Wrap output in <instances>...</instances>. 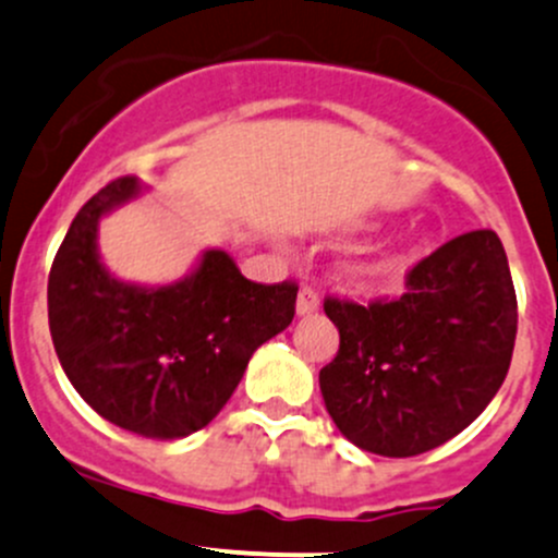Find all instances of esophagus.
<instances>
[{
  "label": "esophagus",
  "mask_w": 558,
  "mask_h": 558,
  "mask_svg": "<svg viewBox=\"0 0 558 558\" xmlns=\"http://www.w3.org/2000/svg\"><path fill=\"white\" fill-rule=\"evenodd\" d=\"M318 310H320L318 291H313V289H302V291H299V296H296V315H299V318H304V315L318 313Z\"/></svg>",
  "instance_id": "obj_1"
}]
</instances>
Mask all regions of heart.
Returning a JSON list of instances; mask_svg holds the SVG:
<instances>
[{
	"label": "heart",
	"mask_w": 558,
	"mask_h": 558,
	"mask_svg": "<svg viewBox=\"0 0 558 558\" xmlns=\"http://www.w3.org/2000/svg\"><path fill=\"white\" fill-rule=\"evenodd\" d=\"M396 264H398L396 256H379V259L368 262L366 267H363V275H366V278H372V280L385 278L387 272H392V269H396Z\"/></svg>",
	"instance_id": "obj_1"
}]
</instances>
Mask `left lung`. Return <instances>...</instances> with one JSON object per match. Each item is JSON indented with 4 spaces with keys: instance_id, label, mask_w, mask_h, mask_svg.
Returning <instances> with one entry per match:
<instances>
[{
    "instance_id": "left-lung-1",
    "label": "left lung",
    "mask_w": 558,
    "mask_h": 558,
    "mask_svg": "<svg viewBox=\"0 0 558 558\" xmlns=\"http://www.w3.org/2000/svg\"><path fill=\"white\" fill-rule=\"evenodd\" d=\"M339 353L320 392L357 449L414 457L465 430L497 396L515 342V291L492 230L449 240L392 302L326 299Z\"/></svg>"
}]
</instances>
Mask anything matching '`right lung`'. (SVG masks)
<instances>
[{
	"instance_id": "add662e5",
	"label": "right lung",
	"mask_w": 558,
	"mask_h": 558,
	"mask_svg": "<svg viewBox=\"0 0 558 558\" xmlns=\"http://www.w3.org/2000/svg\"><path fill=\"white\" fill-rule=\"evenodd\" d=\"M144 184L117 179L80 208L47 280V318L74 390L144 438L192 436L225 409L251 355L294 320L296 286L243 278L208 248L168 286L125 283L98 254V225Z\"/></svg>"
}]
</instances>
